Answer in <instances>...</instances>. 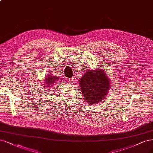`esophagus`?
Returning a JSON list of instances; mask_svg holds the SVG:
<instances>
[{
    "label": "esophagus",
    "instance_id": "1",
    "mask_svg": "<svg viewBox=\"0 0 153 153\" xmlns=\"http://www.w3.org/2000/svg\"><path fill=\"white\" fill-rule=\"evenodd\" d=\"M68 81H69L70 83H72V82H73V81H75V78L72 77L71 78H69L68 79Z\"/></svg>",
    "mask_w": 153,
    "mask_h": 153
}]
</instances>
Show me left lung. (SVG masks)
<instances>
[{"instance_id":"left-lung-1","label":"left lung","mask_w":153,"mask_h":153,"mask_svg":"<svg viewBox=\"0 0 153 153\" xmlns=\"http://www.w3.org/2000/svg\"><path fill=\"white\" fill-rule=\"evenodd\" d=\"M78 82L83 97L90 105L97 104L103 101L109 91V78L99 68L87 70Z\"/></svg>"}]
</instances>
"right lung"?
I'll return each instance as SVG.
<instances>
[{"label":"right lung","mask_w":153,"mask_h":153,"mask_svg":"<svg viewBox=\"0 0 153 153\" xmlns=\"http://www.w3.org/2000/svg\"><path fill=\"white\" fill-rule=\"evenodd\" d=\"M62 80V78H59L58 76H52L51 75H49L48 76H45V84H46L47 88H48L49 89L50 87H52L53 86V85L54 83H56V82L58 80Z\"/></svg>","instance_id":"add662e5"}]
</instances>
